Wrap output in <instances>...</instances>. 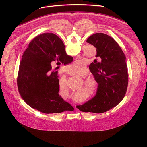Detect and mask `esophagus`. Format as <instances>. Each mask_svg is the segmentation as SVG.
Returning a JSON list of instances; mask_svg holds the SVG:
<instances>
[{"mask_svg":"<svg viewBox=\"0 0 147 147\" xmlns=\"http://www.w3.org/2000/svg\"><path fill=\"white\" fill-rule=\"evenodd\" d=\"M73 105L74 106V109H76V105L75 104H73Z\"/></svg>","mask_w":147,"mask_h":147,"instance_id":"34e87169","label":"esophagus"}]
</instances>
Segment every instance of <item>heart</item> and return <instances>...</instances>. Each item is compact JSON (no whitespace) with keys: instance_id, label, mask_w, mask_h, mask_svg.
Masks as SVG:
<instances>
[{"instance_id":"b5f03b06","label":"heart","mask_w":147,"mask_h":147,"mask_svg":"<svg viewBox=\"0 0 147 147\" xmlns=\"http://www.w3.org/2000/svg\"><path fill=\"white\" fill-rule=\"evenodd\" d=\"M78 66V64H72L69 67L73 68V67H77ZM69 74L73 76L80 77V78H84V76H88L89 74V72L88 69L86 67L82 66L76 69L75 71H73L70 72ZM83 83L84 84V86H85L87 88V89H88L90 92V93L92 94L96 93L99 88V83L97 80L94 78V77L88 76L85 78H83ZM82 87V85H80V89H81ZM58 89L59 90L62 92L68 91V87L65 81L63 80L59 81L58 83ZM80 93H81L80 90L76 92V93L73 95L74 99L78 100V101H82V99H80Z\"/></svg>"}]
</instances>
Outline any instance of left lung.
Returning a JSON list of instances; mask_svg holds the SVG:
<instances>
[{"label":"left lung","instance_id":"1","mask_svg":"<svg viewBox=\"0 0 147 147\" xmlns=\"http://www.w3.org/2000/svg\"><path fill=\"white\" fill-rule=\"evenodd\" d=\"M96 48L90 71L99 83L94 98L76 107L83 112L102 113L117 105L124 98L128 85L126 57L113 38L104 33L90 36L86 41Z\"/></svg>","mask_w":147,"mask_h":147}]
</instances>
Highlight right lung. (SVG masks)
Masks as SVG:
<instances>
[{
	"mask_svg": "<svg viewBox=\"0 0 147 147\" xmlns=\"http://www.w3.org/2000/svg\"><path fill=\"white\" fill-rule=\"evenodd\" d=\"M67 57L63 41L53 33H43L30 42L22 56L17 78L18 92L27 104L46 114L74 109L59 95L58 76L51 71L55 61Z\"/></svg>",
	"mask_w": 147,
	"mask_h": 147,
	"instance_id": "obj_1",
	"label": "right lung"
}]
</instances>
